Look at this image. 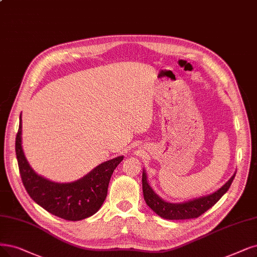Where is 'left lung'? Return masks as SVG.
Instances as JSON below:
<instances>
[{
	"label": "left lung",
	"instance_id": "left-lung-1",
	"mask_svg": "<svg viewBox=\"0 0 257 257\" xmlns=\"http://www.w3.org/2000/svg\"><path fill=\"white\" fill-rule=\"evenodd\" d=\"M235 174L233 176L225 182L223 186L207 196H202L199 198H195L193 200H189L181 203H172L164 201L160 198L158 195L154 192L151 186L148 182L147 173L143 170L142 173V191H143V197L147 202L148 206L155 212L160 217L169 220H184V219H191V218H197L212 208L215 203H216L221 197L222 195L227 192L231 186V183L235 177Z\"/></svg>",
	"mask_w": 257,
	"mask_h": 257
}]
</instances>
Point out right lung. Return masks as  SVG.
<instances>
[{
  "label": "right lung",
  "mask_w": 257,
  "mask_h": 257,
  "mask_svg": "<svg viewBox=\"0 0 257 257\" xmlns=\"http://www.w3.org/2000/svg\"><path fill=\"white\" fill-rule=\"evenodd\" d=\"M16 154L20 175L30 197L55 216L77 221L94 215L104 202L111 174L123 156L99 164L87 175L68 183L50 181L29 166L22 149V117L16 137Z\"/></svg>",
  "instance_id": "add662e5"
}]
</instances>
